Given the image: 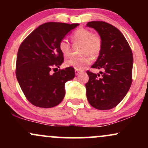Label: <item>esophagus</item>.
Listing matches in <instances>:
<instances>
[{"label": "esophagus", "instance_id": "esophagus-1", "mask_svg": "<svg viewBox=\"0 0 148 148\" xmlns=\"http://www.w3.org/2000/svg\"><path fill=\"white\" fill-rule=\"evenodd\" d=\"M81 71L77 70V69H76V70H75V74H76V75H79V74H81Z\"/></svg>", "mask_w": 148, "mask_h": 148}]
</instances>
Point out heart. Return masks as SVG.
<instances>
[{
  "mask_svg": "<svg viewBox=\"0 0 148 148\" xmlns=\"http://www.w3.org/2000/svg\"><path fill=\"white\" fill-rule=\"evenodd\" d=\"M74 42L82 43L81 53L84 54L79 57H73L65 61L67 67H73L77 70H83L91 62L90 54L96 56L99 53L101 49V39L97 34H93L89 30L80 28L73 34ZM59 49L64 57L67 58L71 54V46L68 40L63 38L59 42Z\"/></svg>",
  "mask_w": 148,
  "mask_h": 148,
  "instance_id": "b5f03b06",
  "label": "heart"
}]
</instances>
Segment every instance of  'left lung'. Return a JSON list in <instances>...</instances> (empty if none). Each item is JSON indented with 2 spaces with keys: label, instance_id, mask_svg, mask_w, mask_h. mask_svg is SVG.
I'll return each instance as SVG.
<instances>
[{
  "label": "left lung",
  "instance_id": "obj_1",
  "mask_svg": "<svg viewBox=\"0 0 148 148\" xmlns=\"http://www.w3.org/2000/svg\"><path fill=\"white\" fill-rule=\"evenodd\" d=\"M86 26L94 28L101 39V51L92 68L103 69V72H99L101 76L87 72L88 101L97 109H111L123 99L132 85V49L123 33L113 25L103 21H90Z\"/></svg>",
  "mask_w": 148,
  "mask_h": 148
}]
</instances>
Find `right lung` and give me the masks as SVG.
<instances>
[{
	"label": "right lung",
	"instance_id": "obj_1",
	"mask_svg": "<svg viewBox=\"0 0 148 148\" xmlns=\"http://www.w3.org/2000/svg\"><path fill=\"white\" fill-rule=\"evenodd\" d=\"M79 23H43L25 39L18 49L16 76L23 94L32 104L41 108L58 105L65 95L64 84L75 76L73 67L51 73L64 61L59 42Z\"/></svg>",
	"mask_w": 148,
	"mask_h": 148
}]
</instances>
